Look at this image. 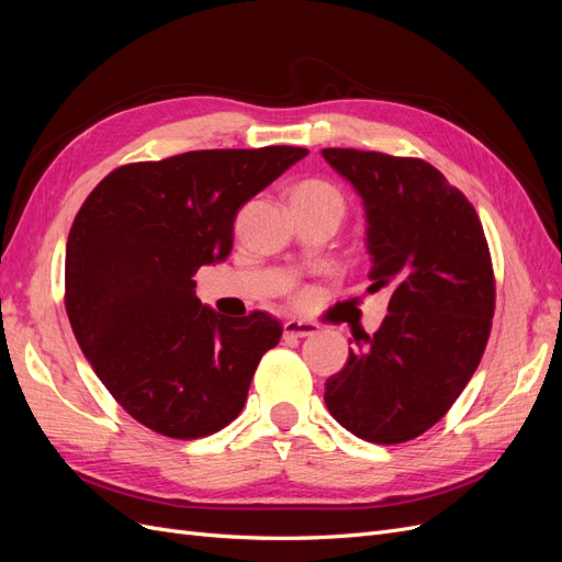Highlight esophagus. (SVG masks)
I'll return each instance as SVG.
<instances>
[{
	"label": "esophagus",
	"mask_w": 562,
	"mask_h": 562,
	"mask_svg": "<svg viewBox=\"0 0 562 562\" xmlns=\"http://www.w3.org/2000/svg\"><path fill=\"white\" fill-rule=\"evenodd\" d=\"M316 333H318V326H316V323H310V321L288 318L283 323V335H288V337H310V335H316Z\"/></svg>",
	"instance_id": "obj_1"
}]
</instances>
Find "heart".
Wrapping results in <instances>:
<instances>
[{"label": "heart", "mask_w": 562, "mask_h": 562, "mask_svg": "<svg viewBox=\"0 0 562 562\" xmlns=\"http://www.w3.org/2000/svg\"><path fill=\"white\" fill-rule=\"evenodd\" d=\"M293 199H310V201H323L330 203L339 213L345 209V199L339 194V190L335 184L326 182V180H304L295 187Z\"/></svg>", "instance_id": "heart-1"}]
</instances>
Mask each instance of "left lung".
<instances>
[{"label":"left lung","instance_id":"obj_1","mask_svg":"<svg viewBox=\"0 0 562 562\" xmlns=\"http://www.w3.org/2000/svg\"><path fill=\"white\" fill-rule=\"evenodd\" d=\"M321 155L361 196L368 293L391 295L380 330L349 349L323 401L353 436L403 443L450 411L481 363L495 314L483 225L427 161L339 147Z\"/></svg>","mask_w":562,"mask_h":562}]
</instances>
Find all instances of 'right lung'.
Returning a JSON list of instances; mask_svg holds the SVG:
<instances>
[{"label":"right lung","instance_id":"add662e5","mask_svg":"<svg viewBox=\"0 0 562 562\" xmlns=\"http://www.w3.org/2000/svg\"><path fill=\"white\" fill-rule=\"evenodd\" d=\"M307 155L184 151L116 168L83 201L65 248V310L100 382L147 429L201 438L241 413L283 328L265 312L217 314L192 277L227 260L236 213Z\"/></svg>","mask_w":562,"mask_h":562}]
</instances>
